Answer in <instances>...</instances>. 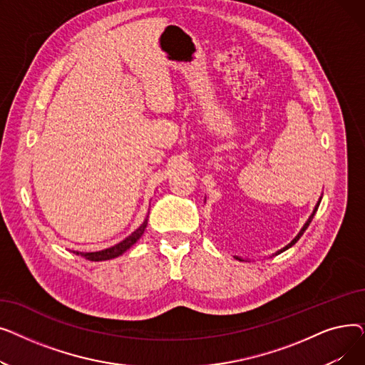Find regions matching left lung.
Listing matches in <instances>:
<instances>
[{
    "label": "left lung",
    "instance_id": "8db88e82",
    "mask_svg": "<svg viewBox=\"0 0 365 365\" xmlns=\"http://www.w3.org/2000/svg\"><path fill=\"white\" fill-rule=\"evenodd\" d=\"M321 198H322V197H321ZM321 198H319V200H318V202H317V205H315V208H314V212H312V215H311V216H309V219H308V220H306V223H304V225H303V227H302V229H300V232H299V234H297V237H296V238H294V240H293V241H292V242H290V244H289V245H285V247H284V248H281V250H279V252H278V255H279V253H282V252H285V250H289V248H290V247H292V245H294V244H296V242H297V241H299V240H300V237H302V235H303V232H304V231H306V229H308V226H309V223H311V222H312V219H314V216H315V213H317V210H318V207H319V202H321ZM235 259H238V260H242V259H241V257H238V256H235Z\"/></svg>",
    "mask_w": 365,
    "mask_h": 365
}]
</instances>
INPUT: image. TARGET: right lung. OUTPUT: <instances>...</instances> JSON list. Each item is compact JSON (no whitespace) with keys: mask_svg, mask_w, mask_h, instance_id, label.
Segmentation results:
<instances>
[{"mask_svg":"<svg viewBox=\"0 0 365 365\" xmlns=\"http://www.w3.org/2000/svg\"><path fill=\"white\" fill-rule=\"evenodd\" d=\"M146 225H148V219H145V222L136 229V231L131 232V235H128L125 240H123V241L118 242V244H115L113 247L105 248V250L91 252V253H80V252H73V253L78 255V256L81 255L83 257H86L87 260H91V262H102V260L115 259V257L121 256L123 253H125L131 245L136 244V241L143 235L145 229H146Z\"/></svg>","mask_w":365,"mask_h":365,"instance_id":"right-lung-1","label":"right lung"}]
</instances>
